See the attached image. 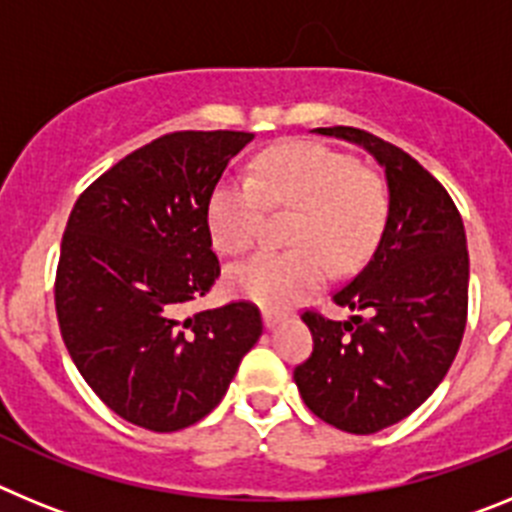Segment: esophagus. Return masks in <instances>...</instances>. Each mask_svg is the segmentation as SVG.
Returning <instances> with one entry per match:
<instances>
[{"label":"esophagus","mask_w":512,"mask_h":512,"mask_svg":"<svg viewBox=\"0 0 512 512\" xmlns=\"http://www.w3.org/2000/svg\"><path fill=\"white\" fill-rule=\"evenodd\" d=\"M284 320V315L282 312H277V310H264V325L266 328H274V325H279Z\"/></svg>","instance_id":"esophagus-1"}]
</instances>
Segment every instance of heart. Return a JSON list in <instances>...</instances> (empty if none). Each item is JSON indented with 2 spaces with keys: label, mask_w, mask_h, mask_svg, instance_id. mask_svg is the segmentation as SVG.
<instances>
[{
  "label": "heart",
  "mask_w": 512,
  "mask_h": 512,
  "mask_svg": "<svg viewBox=\"0 0 512 512\" xmlns=\"http://www.w3.org/2000/svg\"><path fill=\"white\" fill-rule=\"evenodd\" d=\"M271 210H295L287 251H259L228 271V289L269 310H287L328 279L330 262L354 269L377 248L390 217L382 176L315 140H287L256 158L253 176H230L207 202L212 243L243 253Z\"/></svg>",
  "instance_id": "b5f03b06"
}]
</instances>
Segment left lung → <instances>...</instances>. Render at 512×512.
<instances>
[{"instance_id": "left-lung-1", "label": "left lung", "mask_w": 512, "mask_h": 512, "mask_svg": "<svg viewBox=\"0 0 512 512\" xmlns=\"http://www.w3.org/2000/svg\"><path fill=\"white\" fill-rule=\"evenodd\" d=\"M318 133L359 143L384 166L390 217L372 261L333 295L356 315L302 312L312 354L295 382L320 420L369 436L420 408L454 364L467 328V233L449 192L410 153L346 125Z\"/></svg>"}]
</instances>
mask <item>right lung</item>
I'll list each match as a JSON object with an SVG mask.
<instances>
[{
  "mask_svg": "<svg viewBox=\"0 0 512 512\" xmlns=\"http://www.w3.org/2000/svg\"><path fill=\"white\" fill-rule=\"evenodd\" d=\"M243 130H176L79 194L63 230L56 315L81 377L128 423L156 433L205 418L264 323L253 302L182 320L220 277L207 202Z\"/></svg>",
  "mask_w": 512,
  "mask_h": 512,
  "instance_id": "add662e5",
  "label": "right lung"
}]
</instances>
